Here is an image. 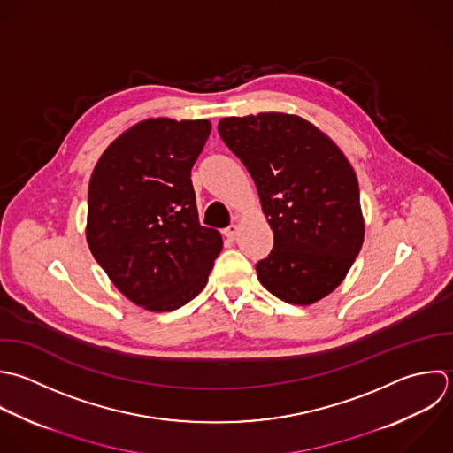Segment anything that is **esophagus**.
Listing matches in <instances>:
<instances>
[{"instance_id": "esophagus-1", "label": "esophagus", "mask_w": 453, "mask_h": 453, "mask_svg": "<svg viewBox=\"0 0 453 453\" xmlns=\"http://www.w3.org/2000/svg\"><path fill=\"white\" fill-rule=\"evenodd\" d=\"M238 229H240L238 224H231V226L224 231V234H226L229 240H234V238L238 236Z\"/></svg>"}]
</instances>
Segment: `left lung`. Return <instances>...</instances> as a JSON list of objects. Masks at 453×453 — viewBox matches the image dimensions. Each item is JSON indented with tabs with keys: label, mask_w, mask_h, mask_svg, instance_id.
<instances>
[{
	"label": "left lung",
	"mask_w": 453,
	"mask_h": 453,
	"mask_svg": "<svg viewBox=\"0 0 453 453\" xmlns=\"http://www.w3.org/2000/svg\"><path fill=\"white\" fill-rule=\"evenodd\" d=\"M219 134L250 173L273 249L256 265L277 298L311 305L348 275L365 236L357 174L311 121L286 112L229 116Z\"/></svg>",
	"instance_id": "left-lung-1"
}]
</instances>
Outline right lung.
<instances>
[{
	"label": "right lung",
	"instance_id": "add662e5",
	"mask_svg": "<svg viewBox=\"0 0 453 453\" xmlns=\"http://www.w3.org/2000/svg\"><path fill=\"white\" fill-rule=\"evenodd\" d=\"M208 119L150 118L116 137L88 187L86 240L130 302L176 311L206 286L222 234L199 224L190 180Z\"/></svg>",
	"mask_w": 453,
	"mask_h": 453
}]
</instances>
